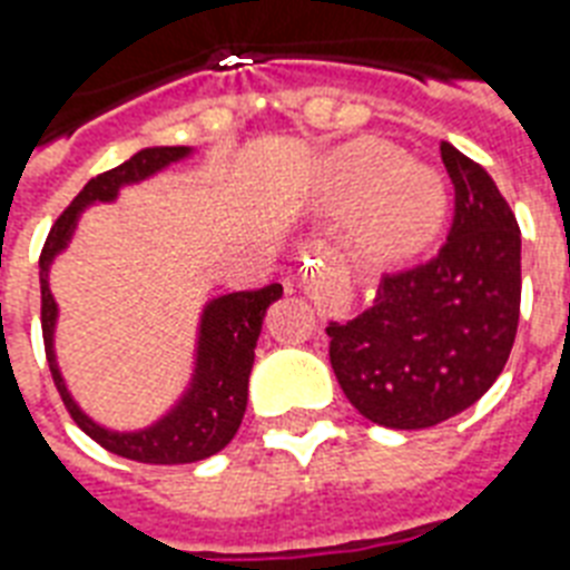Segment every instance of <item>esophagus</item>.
Segmentation results:
<instances>
[{
  "mask_svg": "<svg viewBox=\"0 0 570 570\" xmlns=\"http://www.w3.org/2000/svg\"><path fill=\"white\" fill-rule=\"evenodd\" d=\"M307 295H311L325 316H343L348 307L346 284H343V277L334 268H311L307 272Z\"/></svg>",
  "mask_w": 570,
  "mask_h": 570,
  "instance_id": "34e87169",
  "label": "esophagus"
}]
</instances>
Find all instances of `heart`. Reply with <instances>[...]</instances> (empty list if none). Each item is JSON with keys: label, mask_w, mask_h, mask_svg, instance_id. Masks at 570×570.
<instances>
[{"label": "heart", "mask_w": 570, "mask_h": 570, "mask_svg": "<svg viewBox=\"0 0 570 570\" xmlns=\"http://www.w3.org/2000/svg\"><path fill=\"white\" fill-rule=\"evenodd\" d=\"M325 195L352 206L346 230L352 250L370 266H402L420 257L446 218L441 174L407 163L399 147L379 138H355L325 163Z\"/></svg>", "instance_id": "1"}]
</instances>
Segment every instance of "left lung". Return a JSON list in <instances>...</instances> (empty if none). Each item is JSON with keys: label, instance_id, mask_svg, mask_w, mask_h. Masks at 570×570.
<instances>
[{"label": "left lung", "instance_id": "obj_1", "mask_svg": "<svg viewBox=\"0 0 570 570\" xmlns=\"http://www.w3.org/2000/svg\"><path fill=\"white\" fill-rule=\"evenodd\" d=\"M455 186L446 245L384 275L370 311L331 322V366L352 405L387 429H429L485 396L521 316V227L491 174L443 141Z\"/></svg>", "mask_w": 570, "mask_h": 570}]
</instances>
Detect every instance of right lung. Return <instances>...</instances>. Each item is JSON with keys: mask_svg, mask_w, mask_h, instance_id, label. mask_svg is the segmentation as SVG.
<instances>
[{"mask_svg": "<svg viewBox=\"0 0 570 570\" xmlns=\"http://www.w3.org/2000/svg\"><path fill=\"white\" fill-rule=\"evenodd\" d=\"M191 156V147H145L127 163L111 168L88 180L73 204L58 215L47 245L40 250V325H43V346H47L49 373L56 381L58 393L65 399L67 411L88 438L100 443L102 450L115 452L120 459L141 461V464H191L204 461L215 452H222L239 432L245 405H248V375L254 366V348H257L263 316L268 304H275L284 295V286L272 284L254 293L218 295L206 302L197 325L195 370H191L189 387L183 390L177 405L163 414L156 423L136 432H111L106 425L94 423L82 407L76 405L65 375L56 361V320L58 304L49 293V266L61 250L70 245L85 206L111 204L124 186L154 177L168 165Z\"/></svg>", "mask_w": 570, "mask_h": 570, "instance_id": "right-lung-1", "label": "right lung"}]
</instances>
